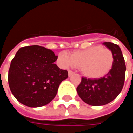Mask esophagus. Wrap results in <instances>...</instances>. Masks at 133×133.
I'll return each mask as SVG.
<instances>
[{
  "label": "esophagus",
  "mask_w": 133,
  "mask_h": 133,
  "mask_svg": "<svg viewBox=\"0 0 133 133\" xmlns=\"http://www.w3.org/2000/svg\"><path fill=\"white\" fill-rule=\"evenodd\" d=\"M73 74H74V72H72V70H68V76H69V77H70V76L73 75Z\"/></svg>",
  "instance_id": "1"
}]
</instances>
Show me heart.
Masks as SVG:
<instances>
[{"mask_svg": "<svg viewBox=\"0 0 133 133\" xmlns=\"http://www.w3.org/2000/svg\"><path fill=\"white\" fill-rule=\"evenodd\" d=\"M114 61L111 50L100 45L74 51L70 57L61 52L58 57L61 66H77L83 75L90 78H100L107 75L112 68Z\"/></svg>", "mask_w": 133, "mask_h": 133, "instance_id": "obj_1", "label": "heart"}]
</instances>
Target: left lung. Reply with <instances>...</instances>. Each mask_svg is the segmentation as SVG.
<instances>
[{"instance_id":"obj_1","label":"left lung","mask_w":133,"mask_h":133,"mask_svg":"<svg viewBox=\"0 0 133 133\" xmlns=\"http://www.w3.org/2000/svg\"><path fill=\"white\" fill-rule=\"evenodd\" d=\"M103 44L113 52L115 61L111 70L103 78L90 79L82 78L77 92L80 98L90 105H106L115 100L123 89L126 67L120 47L110 42Z\"/></svg>"}]
</instances>
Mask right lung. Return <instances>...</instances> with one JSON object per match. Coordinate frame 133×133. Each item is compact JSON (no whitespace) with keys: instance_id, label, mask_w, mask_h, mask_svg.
<instances>
[{"instance_id":"add662e5","label":"right lung","mask_w":133,"mask_h":133,"mask_svg":"<svg viewBox=\"0 0 133 133\" xmlns=\"http://www.w3.org/2000/svg\"><path fill=\"white\" fill-rule=\"evenodd\" d=\"M57 59L51 50L39 45L18 50L11 61L8 79L10 91L18 102L38 108L53 100L61 83L68 76L67 70L54 63Z\"/></svg>"}]
</instances>
